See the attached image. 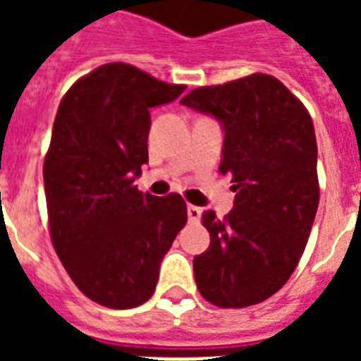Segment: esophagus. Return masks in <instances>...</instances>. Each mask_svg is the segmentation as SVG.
<instances>
[{
	"mask_svg": "<svg viewBox=\"0 0 361 361\" xmlns=\"http://www.w3.org/2000/svg\"><path fill=\"white\" fill-rule=\"evenodd\" d=\"M187 217H189V221H191V223H198V221H200V217H202V208H198V206H192V204H189V206H187Z\"/></svg>",
	"mask_w": 361,
	"mask_h": 361,
	"instance_id": "obj_1",
	"label": "esophagus"
}]
</instances>
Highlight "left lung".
Instances as JSON below:
<instances>
[{
    "instance_id": "1",
    "label": "left lung",
    "mask_w": 361,
    "mask_h": 361,
    "mask_svg": "<svg viewBox=\"0 0 361 361\" xmlns=\"http://www.w3.org/2000/svg\"><path fill=\"white\" fill-rule=\"evenodd\" d=\"M219 120V172L234 208L204 212L208 251L192 260L200 294L217 307H247L285 285L307 245L317 208V138L307 109L269 75L192 90L180 101Z\"/></svg>"
}]
</instances>
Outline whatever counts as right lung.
Returning <instances> with one entry per match:
<instances>
[{"label":"right lung","instance_id":"add662e5","mask_svg":"<svg viewBox=\"0 0 361 361\" xmlns=\"http://www.w3.org/2000/svg\"><path fill=\"white\" fill-rule=\"evenodd\" d=\"M183 90L133 65L106 63L59 103L42 169L50 236L75 285L104 307L152 298L164 255L187 223L180 195L153 197L135 185L147 163L149 110Z\"/></svg>","mask_w":361,"mask_h":361}]
</instances>
